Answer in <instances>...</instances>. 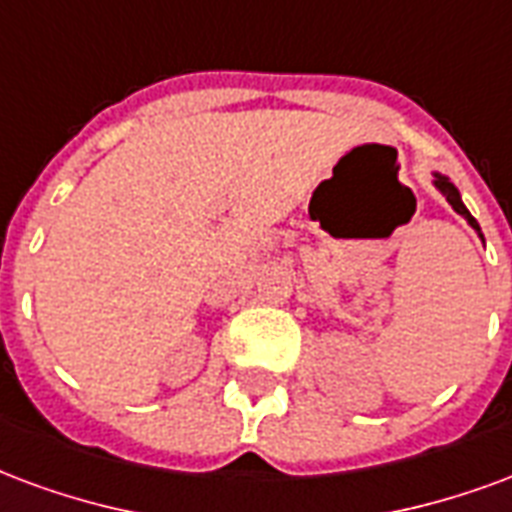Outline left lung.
I'll return each instance as SVG.
<instances>
[{"label":"left lung","instance_id":"8db88e82","mask_svg":"<svg viewBox=\"0 0 512 512\" xmlns=\"http://www.w3.org/2000/svg\"><path fill=\"white\" fill-rule=\"evenodd\" d=\"M431 184H434L439 195H442V198L448 200L450 206H453V211L467 219V225L472 227V230H475V233H478L480 238H483V233H480L478 219L472 217V214H469V211H467V206H464V200H461V192H458V189H456V184H453V181H450L448 176H442V173H437V170H434V181H431Z\"/></svg>","mask_w":512,"mask_h":512}]
</instances>
